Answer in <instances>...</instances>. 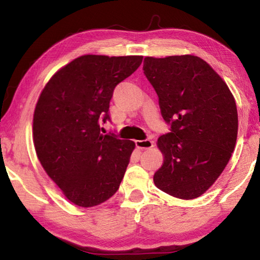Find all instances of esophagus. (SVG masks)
I'll return each instance as SVG.
<instances>
[{"label":"esophagus","instance_id":"34e87169","mask_svg":"<svg viewBox=\"0 0 260 260\" xmlns=\"http://www.w3.org/2000/svg\"><path fill=\"white\" fill-rule=\"evenodd\" d=\"M136 147L140 149H150L153 147V141L151 140H138L135 141Z\"/></svg>","mask_w":260,"mask_h":260}]
</instances>
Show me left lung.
Segmentation results:
<instances>
[{
	"label": "left lung",
	"instance_id": "8db88e82",
	"mask_svg": "<svg viewBox=\"0 0 260 260\" xmlns=\"http://www.w3.org/2000/svg\"><path fill=\"white\" fill-rule=\"evenodd\" d=\"M143 71L171 126L170 133L157 141L164 162L153 182L178 199L200 197L222 173L234 151L239 128L234 96L197 56L146 57Z\"/></svg>",
	"mask_w": 260,
	"mask_h": 260
}]
</instances>
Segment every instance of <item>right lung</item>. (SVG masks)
<instances>
[{"label": "right lung", "instance_id": "right-lung-1", "mask_svg": "<svg viewBox=\"0 0 260 260\" xmlns=\"http://www.w3.org/2000/svg\"><path fill=\"white\" fill-rule=\"evenodd\" d=\"M142 56L85 55L50 79L35 107L34 147L47 174L65 197L82 208L113 196L135 143L102 134L118 83L134 73Z\"/></svg>", "mask_w": 260, "mask_h": 260}]
</instances>
